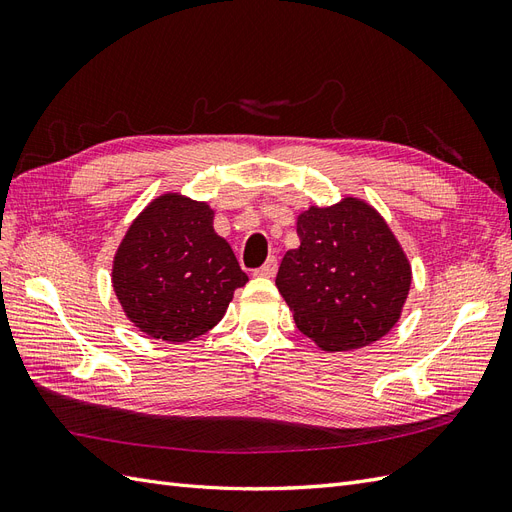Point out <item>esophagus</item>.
<instances>
[{"label":"esophagus","instance_id":"obj_1","mask_svg":"<svg viewBox=\"0 0 512 512\" xmlns=\"http://www.w3.org/2000/svg\"><path fill=\"white\" fill-rule=\"evenodd\" d=\"M275 273H277V258H273V256L260 269L254 271V275H258V277H275Z\"/></svg>","mask_w":512,"mask_h":512}]
</instances>
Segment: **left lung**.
<instances>
[{
	"mask_svg": "<svg viewBox=\"0 0 512 512\" xmlns=\"http://www.w3.org/2000/svg\"><path fill=\"white\" fill-rule=\"evenodd\" d=\"M301 245L288 250L275 286L297 329L327 352L389 333L408 299L410 260L382 215L361 198L299 213Z\"/></svg>",
	"mask_w": 512,
	"mask_h": 512,
	"instance_id": "8db88e82",
	"label": "left lung"
}]
</instances>
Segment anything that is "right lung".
Returning a JSON list of instances; mask_svg holds the SVG:
<instances>
[{"instance_id":"right-lung-1","label":"right lung","mask_w":512,"mask_h":512,"mask_svg":"<svg viewBox=\"0 0 512 512\" xmlns=\"http://www.w3.org/2000/svg\"><path fill=\"white\" fill-rule=\"evenodd\" d=\"M209 203L166 192L136 215L113 258V290L138 331L190 342L218 324L245 286Z\"/></svg>"}]
</instances>
